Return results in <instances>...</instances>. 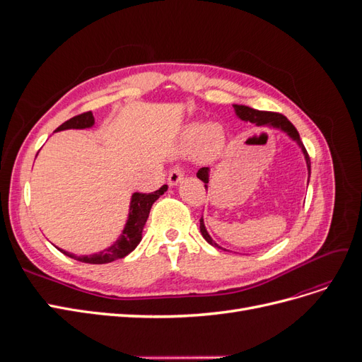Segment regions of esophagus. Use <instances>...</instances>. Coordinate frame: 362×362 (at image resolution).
<instances>
[{"label":"esophagus","instance_id":"obj_1","mask_svg":"<svg viewBox=\"0 0 362 362\" xmlns=\"http://www.w3.org/2000/svg\"><path fill=\"white\" fill-rule=\"evenodd\" d=\"M184 178V169L180 168V166H175L173 169H170L169 172V177H168V182L169 185H178Z\"/></svg>","mask_w":362,"mask_h":362}]
</instances>
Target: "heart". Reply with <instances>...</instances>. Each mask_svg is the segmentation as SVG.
<instances>
[{
  "label": "heart",
  "mask_w": 362,
  "mask_h": 362,
  "mask_svg": "<svg viewBox=\"0 0 362 362\" xmlns=\"http://www.w3.org/2000/svg\"><path fill=\"white\" fill-rule=\"evenodd\" d=\"M185 144L196 145V157L202 161H211L221 154L225 146V131L218 124H208L201 129L199 124H193L185 131Z\"/></svg>",
  "instance_id": "b5f03b06"
}]
</instances>
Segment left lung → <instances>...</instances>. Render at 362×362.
<instances>
[{
  "label": "left lung",
  "instance_id": "left-lung-1",
  "mask_svg": "<svg viewBox=\"0 0 362 362\" xmlns=\"http://www.w3.org/2000/svg\"><path fill=\"white\" fill-rule=\"evenodd\" d=\"M234 110H235V115L242 120H246V122L255 124V125H269V127H273V128H278V129L284 131V133H287L288 137H291L296 141V144L299 145V148L303 152V157H305V161H306V168H308V181H310V175H311L310 156H308V152H306V149H305V146L302 144L298 129L294 128V125L290 122V120L286 116H282L281 113H273V112H261V110H255V108H250L247 105H237V104H234ZM196 177H198L205 184V190H206L208 181H210V169H208V168H201L198 170V173H196ZM199 228H201L202 237L206 240L208 243H210L211 246H216L218 249H222L217 243L213 242V238L210 237V234L206 233L202 217H201V226Z\"/></svg>",
  "mask_w": 362,
  "mask_h": 362
}]
</instances>
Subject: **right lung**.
Returning a JSON list of instances; mask_svg holds the SVG:
<instances>
[{
	"label": "right lung",
	"mask_w": 362,
	"mask_h": 362,
	"mask_svg": "<svg viewBox=\"0 0 362 362\" xmlns=\"http://www.w3.org/2000/svg\"><path fill=\"white\" fill-rule=\"evenodd\" d=\"M93 124H95V117L92 112H86L78 116L71 117L69 120H66V122L62 124L56 131H63L69 128H75V129L90 128L93 127ZM166 190H168V185H163V187H160L158 190L152 193H133V196H131L127 225L124 228L122 234H120V237L110 247H107L103 252H98V254H93V255H81V257L71 254V252H66L63 249H59V250L63 252V254L69 258H74L81 262H89V264H105V262H112L115 259L127 257L129 252H133L140 243L141 231H144V226L148 221L152 204H154Z\"/></svg>",
	"instance_id": "right-lung-1"
}]
</instances>
